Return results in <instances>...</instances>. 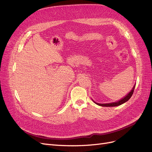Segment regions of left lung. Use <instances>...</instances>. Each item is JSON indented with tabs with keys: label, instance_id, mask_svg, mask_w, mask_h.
Listing matches in <instances>:
<instances>
[{
	"label": "left lung",
	"instance_id": "obj_1",
	"mask_svg": "<svg viewBox=\"0 0 152 152\" xmlns=\"http://www.w3.org/2000/svg\"><path fill=\"white\" fill-rule=\"evenodd\" d=\"M134 87H135V86H134V87H133L131 91V92L129 93L126 97H124V98H122V99H121L120 101H118V102H115V103H107V104H99V103H95L96 104H97L98 105H99V106H102V107H117V106H119L121 105L124 103H126V102H127V101L129 99L131 96L133 94V93H134Z\"/></svg>",
	"mask_w": 152,
	"mask_h": 152
}]
</instances>
